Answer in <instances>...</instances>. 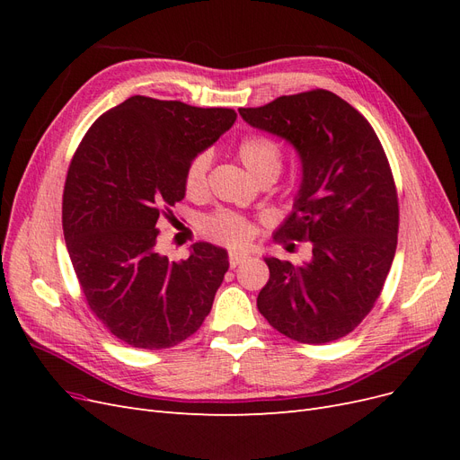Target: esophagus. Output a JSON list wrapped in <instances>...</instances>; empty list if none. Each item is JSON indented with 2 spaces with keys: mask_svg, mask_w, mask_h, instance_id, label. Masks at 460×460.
Segmentation results:
<instances>
[{
  "mask_svg": "<svg viewBox=\"0 0 460 460\" xmlns=\"http://www.w3.org/2000/svg\"><path fill=\"white\" fill-rule=\"evenodd\" d=\"M247 259V253H240V252H232L228 255V262H230V269H235L238 264H242Z\"/></svg>",
  "mask_w": 460,
  "mask_h": 460,
  "instance_id": "34e87169",
  "label": "esophagus"
}]
</instances>
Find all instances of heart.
Returning <instances> with one entry per match:
<instances>
[{
    "label": "heart",
    "mask_w": 460,
    "mask_h": 460,
    "mask_svg": "<svg viewBox=\"0 0 460 460\" xmlns=\"http://www.w3.org/2000/svg\"><path fill=\"white\" fill-rule=\"evenodd\" d=\"M235 155L243 163L259 182L276 180L284 164L282 146L270 136L247 134L235 144ZM211 166V155L207 151L193 155L184 172V190L188 198H201L207 188V172ZM201 232L208 240L226 247H243L255 234L253 222L232 211H218L201 220Z\"/></svg>",
    "instance_id": "1"
}]
</instances>
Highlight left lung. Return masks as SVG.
<instances>
[{"label":"left lung","instance_id":"1","mask_svg":"<svg viewBox=\"0 0 460 460\" xmlns=\"http://www.w3.org/2000/svg\"><path fill=\"white\" fill-rule=\"evenodd\" d=\"M240 115L294 146L303 182L276 232L286 249L309 242V262L267 257L257 307L286 338L320 345L353 332L378 301L395 257L399 201L392 166L370 122L328 90L276 97Z\"/></svg>","mask_w":460,"mask_h":460}]
</instances>
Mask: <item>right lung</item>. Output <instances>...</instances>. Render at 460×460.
<instances>
[{
    "instance_id": "right-lung-1",
    "label": "right lung",
    "mask_w": 460,
    "mask_h": 460,
    "mask_svg": "<svg viewBox=\"0 0 460 460\" xmlns=\"http://www.w3.org/2000/svg\"><path fill=\"white\" fill-rule=\"evenodd\" d=\"M225 107L132 95L76 147L63 190V234L88 307L115 338L169 349L196 333L228 270L225 249L196 243L180 262L155 252L157 225L184 199L193 155L235 120Z\"/></svg>"
}]
</instances>
